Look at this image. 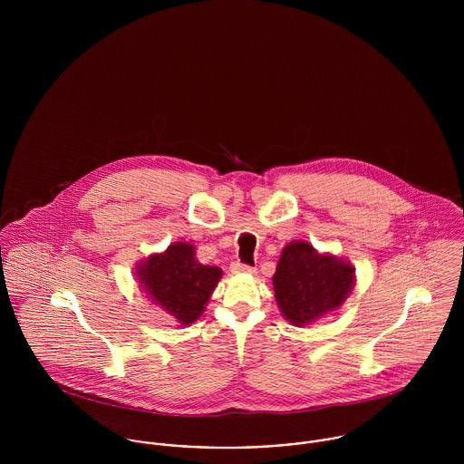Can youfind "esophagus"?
Returning <instances> with one entry per match:
<instances>
[{
    "mask_svg": "<svg viewBox=\"0 0 464 464\" xmlns=\"http://www.w3.org/2000/svg\"><path fill=\"white\" fill-rule=\"evenodd\" d=\"M230 271L236 273V275H245V273H246V275H254V273H256V269H254L252 266L243 265V263H239V261L230 266Z\"/></svg>",
    "mask_w": 464,
    "mask_h": 464,
    "instance_id": "esophagus-1",
    "label": "esophagus"
}]
</instances>
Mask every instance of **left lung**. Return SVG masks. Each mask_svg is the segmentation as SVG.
<instances>
[{
  "mask_svg": "<svg viewBox=\"0 0 464 464\" xmlns=\"http://www.w3.org/2000/svg\"><path fill=\"white\" fill-rule=\"evenodd\" d=\"M355 285V267L334 254H322L307 241L284 246L273 291L282 316L295 327H305L337 311Z\"/></svg>",
  "mask_w": 464,
  "mask_h": 464,
  "instance_id": "obj_1",
  "label": "left lung"
}]
</instances>
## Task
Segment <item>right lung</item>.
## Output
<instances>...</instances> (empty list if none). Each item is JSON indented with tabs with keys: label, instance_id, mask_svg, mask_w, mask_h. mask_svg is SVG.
Returning a JSON list of instances; mask_svg holds the SVG:
<instances>
[{
	"label": "right lung",
	"instance_id": "right-lung-1",
	"mask_svg": "<svg viewBox=\"0 0 464 464\" xmlns=\"http://www.w3.org/2000/svg\"><path fill=\"white\" fill-rule=\"evenodd\" d=\"M221 275V267L201 265L195 245L184 241L135 266V276L148 300L169 314L179 327L198 320Z\"/></svg>",
	"mask_w": 464,
	"mask_h": 464
}]
</instances>
